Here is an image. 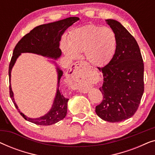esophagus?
Here are the masks:
<instances>
[{"instance_id":"34e87169","label":"esophagus","mask_w":155,"mask_h":155,"mask_svg":"<svg viewBox=\"0 0 155 155\" xmlns=\"http://www.w3.org/2000/svg\"><path fill=\"white\" fill-rule=\"evenodd\" d=\"M88 69H90V68L85 61H78L70 68L68 71L69 77L71 78L73 80H78L81 77L84 72ZM80 91L83 93L87 92V90L84 88H81Z\"/></svg>"}]
</instances>
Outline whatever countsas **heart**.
Returning <instances> with one entry per match:
<instances>
[{"label": "heart", "mask_w": 155, "mask_h": 155, "mask_svg": "<svg viewBox=\"0 0 155 155\" xmlns=\"http://www.w3.org/2000/svg\"><path fill=\"white\" fill-rule=\"evenodd\" d=\"M116 45L117 39L113 29L88 25L71 31L68 44H63L62 50L71 58L85 53L86 58L92 64L104 66L113 58Z\"/></svg>", "instance_id": "b5f03b06"}]
</instances>
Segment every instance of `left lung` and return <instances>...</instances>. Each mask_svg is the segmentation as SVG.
<instances>
[{
	"label": "left lung",
	"mask_w": 155,
	"mask_h": 155,
	"mask_svg": "<svg viewBox=\"0 0 155 155\" xmlns=\"http://www.w3.org/2000/svg\"><path fill=\"white\" fill-rule=\"evenodd\" d=\"M115 32L116 49L109 63L98 68L104 82L99 90L103 100L96 107L101 119L120 122L134 115L144 92V63L135 38L118 21L107 20Z\"/></svg>",
	"instance_id": "8db88e82"
}]
</instances>
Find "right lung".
<instances>
[{"mask_svg": "<svg viewBox=\"0 0 155 155\" xmlns=\"http://www.w3.org/2000/svg\"><path fill=\"white\" fill-rule=\"evenodd\" d=\"M79 20L77 17L64 19L57 22L44 24L36 27L28 34L25 35L14 48L13 54L9 65V80H10V96L11 97L15 107L18 110L19 113L25 120L40 126H50L63 119L67 114L68 101L69 99L65 98L60 90V80L63 75V71L57 68L58 72V88L56 97L54 99L51 109L46 115L37 118L27 117L19 110L18 106L15 102L13 92L10 84V77L12 67L17 58L22 53H33L41 55L43 56L57 59L61 56V50L59 48V41L61 36L68 27L73 23Z\"/></svg>", "mask_w": 155, "mask_h": 155, "instance_id": "1", "label": "right lung"}]
</instances>
